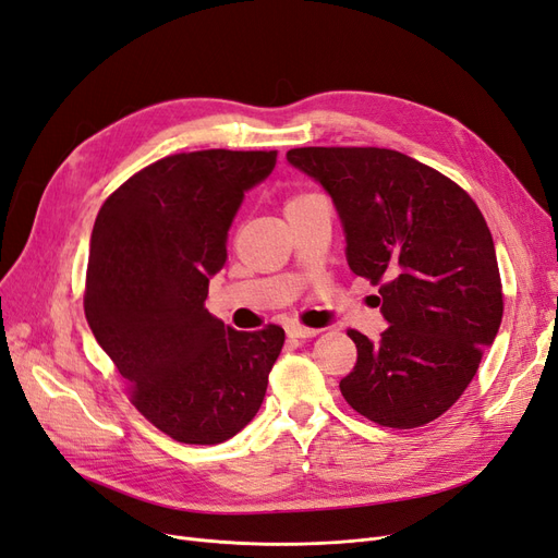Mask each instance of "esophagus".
Segmentation results:
<instances>
[{
    "label": "esophagus",
    "instance_id": "1",
    "mask_svg": "<svg viewBox=\"0 0 558 558\" xmlns=\"http://www.w3.org/2000/svg\"><path fill=\"white\" fill-rule=\"evenodd\" d=\"M286 332H289V337H300V340H307V337H316L318 330L316 328H307V326H300V324H293L286 328Z\"/></svg>",
    "mask_w": 558,
    "mask_h": 558
}]
</instances>
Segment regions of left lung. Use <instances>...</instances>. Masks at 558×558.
Segmentation results:
<instances>
[{"instance_id":"obj_1","label":"left lung","mask_w":558,"mask_h":558,"mask_svg":"<svg viewBox=\"0 0 558 558\" xmlns=\"http://www.w3.org/2000/svg\"><path fill=\"white\" fill-rule=\"evenodd\" d=\"M286 160L330 193L353 275L379 286L388 328L359 330L340 381L353 410L386 428H418L463 396L496 340L502 283L480 207L459 183L391 148L305 146Z\"/></svg>"}]
</instances>
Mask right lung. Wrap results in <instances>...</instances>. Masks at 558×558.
I'll return each instance as SVG.
<instances>
[{
	"label": "right lung",
	"mask_w": 558,
	"mask_h": 558,
	"mask_svg": "<svg viewBox=\"0 0 558 558\" xmlns=\"http://www.w3.org/2000/svg\"><path fill=\"white\" fill-rule=\"evenodd\" d=\"M277 150L174 154L132 174L95 218L88 326L128 384L130 402L183 445H218L260 410L283 328L240 332L205 310L226 265L244 193Z\"/></svg>",
	"instance_id": "add662e5"
}]
</instances>
